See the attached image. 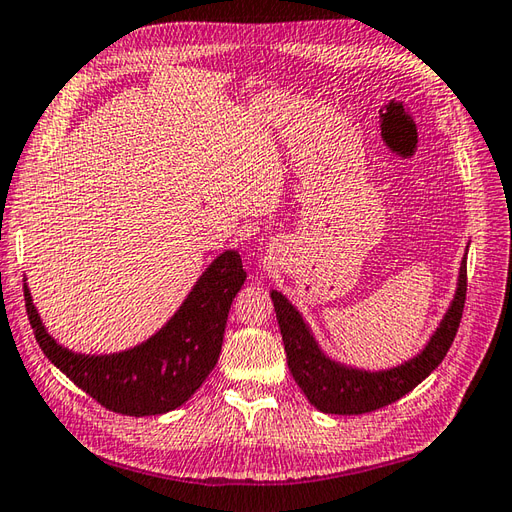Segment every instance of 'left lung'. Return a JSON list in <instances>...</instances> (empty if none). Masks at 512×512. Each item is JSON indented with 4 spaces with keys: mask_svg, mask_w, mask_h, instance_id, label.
I'll return each mask as SVG.
<instances>
[{
    "mask_svg": "<svg viewBox=\"0 0 512 512\" xmlns=\"http://www.w3.org/2000/svg\"><path fill=\"white\" fill-rule=\"evenodd\" d=\"M275 303L281 339L288 358L292 378L297 380L303 394L314 407L323 413H339V416H356V413L376 411L400 400L409 391L420 385L442 358L458 334L464 301H466V257L460 266L458 292L442 319L438 332L431 336L429 345L422 354L411 358L409 363L387 369V372H358V369L343 367L325 356L317 341L312 339L308 325L303 323L299 312L290 306L281 292H270Z\"/></svg>",
    "mask_w": 512,
    "mask_h": 512,
    "instance_id": "1",
    "label": "left lung"
}]
</instances>
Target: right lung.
I'll use <instances>...</instances> for the list:
<instances>
[{
  "label": "right lung",
  "instance_id": "obj_1",
  "mask_svg": "<svg viewBox=\"0 0 512 512\" xmlns=\"http://www.w3.org/2000/svg\"><path fill=\"white\" fill-rule=\"evenodd\" d=\"M244 279L242 257L226 250L206 268L165 328L134 350L110 356L65 350L43 328L26 286L24 297L43 354L76 387L123 416H158L184 405L211 374L222 350L228 310Z\"/></svg>",
  "mask_w": 512,
  "mask_h": 512
}]
</instances>
